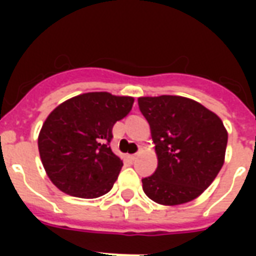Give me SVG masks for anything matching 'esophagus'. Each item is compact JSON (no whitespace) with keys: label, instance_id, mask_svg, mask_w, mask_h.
<instances>
[{"label":"esophagus","instance_id":"esophagus-1","mask_svg":"<svg viewBox=\"0 0 256 256\" xmlns=\"http://www.w3.org/2000/svg\"><path fill=\"white\" fill-rule=\"evenodd\" d=\"M137 156H138V154H134V155H130V159H132V160H134V159H137Z\"/></svg>","mask_w":256,"mask_h":256}]
</instances>
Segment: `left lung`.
Here are the masks:
<instances>
[{
	"instance_id": "left-lung-1",
	"label": "left lung",
	"mask_w": 256,
	"mask_h": 256,
	"mask_svg": "<svg viewBox=\"0 0 256 256\" xmlns=\"http://www.w3.org/2000/svg\"><path fill=\"white\" fill-rule=\"evenodd\" d=\"M158 154V168L142 178L145 194L164 206L196 198L224 166L228 133L214 112L180 96L140 97Z\"/></svg>"
}]
</instances>
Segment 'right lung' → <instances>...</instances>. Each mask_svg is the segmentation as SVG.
<instances>
[{"label":"right lung","instance_id":"1","mask_svg":"<svg viewBox=\"0 0 256 256\" xmlns=\"http://www.w3.org/2000/svg\"><path fill=\"white\" fill-rule=\"evenodd\" d=\"M133 97L94 92L64 101L46 118L38 137L42 164L62 192L84 198L112 189L122 160L112 152L114 124L132 111Z\"/></svg>","mask_w":256,"mask_h":256}]
</instances>
